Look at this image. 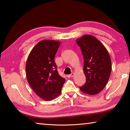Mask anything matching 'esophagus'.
Listing matches in <instances>:
<instances>
[{"label":"esophagus","instance_id":"1","mask_svg":"<svg viewBox=\"0 0 130 130\" xmlns=\"http://www.w3.org/2000/svg\"><path fill=\"white\" fill-rule=\"evenodd\" d=\"M74 73H72L70 74H69V75H68L67 77H72L74 76Z\"/></svg>","mask_w":130,"mask_h":130}]
</instances>
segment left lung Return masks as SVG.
Instances as JSON below:
<instances>
[{
	"mask_svg": "<svg viewBox=\"0 0 130 130\" xmlns=\"http://www.w3.org/2000/svg\"><path fill=\"white\" fill-rule=\"evenodd\" d=\"M84 58V73L86 83L80 89L83 93L94 95L106 86L111 72V60L106 48L91 35L76 40Z\"/></svg>",
	"mask_w": 130,
	"mask_h": 130,
	"instance_id": "left-lung-1",
	"label": "left lung"
}]
</instances>
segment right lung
<instances>
[{"label": "right lung", "mask_w": 130, "mask_h": 130, "mask_svg": "<svg viewBox=\"0 0 130 130\" xmlns=\"http://www.w3.org/2000/svg\"><path fill=\"white\" fill-rule=\"evenodd\" d=\"M61 42L42 40L37 44L28 55L26 64V78L34 92L47 101L61 94L65 81L57 70L54 57Z\"/></svg>", "instance_id": "obj_1"}]
</instances>
